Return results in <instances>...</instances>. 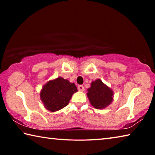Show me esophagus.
Wrapping results in <instances>:
<instances>
[{
  "mask_svg": "<svg viewBox=\"0 0 155 155\" xmlns=\"http://www.w3.org/2000/svg\"><path fill=\"white\" fill-rule=\"evenodd\" d=\"M77 88H78V91H83L84 90V87H83V85H78Z\"/></svg>",
  "mask_w": 155,
  "mask_h": 155,
  "instance_id": "1",
  "label": "esophagus"
}]
</instances>
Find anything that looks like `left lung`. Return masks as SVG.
<instances>
[{"label": "left lung", "mask_w": 155, "mask_h": 155, "mask_svg": "<svg viewBox=\"0 0 155 155\" xmlns=\"http://www.w3.org/2000/svg\"><path fill=\"white\" fill-rule=\"evenodd\" d=\"M87 91L90 103L96 109L105 108L113 101V91L100 79L93 81Z\"/></svg>", "instance_id": "left-lung-1"}]
</instances>
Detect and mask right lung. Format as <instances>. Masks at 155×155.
<instances>
[{
    "label": "right lung",
    "instance_id": "add662e5",
    "mask_svg": "<svg viewBox=\"0 0 155 155\" xmlns=\"http://www.w3.org/2000/svg\"><path fill=\"white\" fill-rule=\"evenodd\" d=\"M76 91L77 89L74 83L58 77L48 81L44 86L40 92V98L45 108L54 112L66 107Z\"/></svg>",
    "mask_w": 155,
    "mask_h": 155
}]
</instances>
